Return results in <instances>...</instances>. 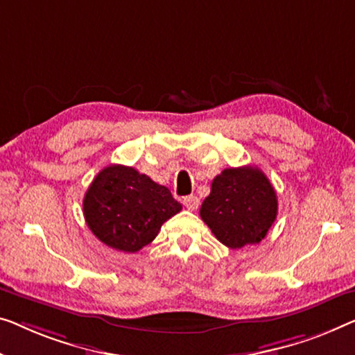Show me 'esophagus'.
<instances>
[{"mask_svg": "<svg viewBox=\"0 0 355 355\" xmlns=\"http://www.w3.org/2000/svg\"><path fill=\"white\" fill-rule=\"evenodd\" d=\"M182 202H183V205L184 207H187L188 210H196L199 207V199H198V196H184V198L182 199Z\"/></svg>", "mask_w": 355, "mask_h": 355, "instance_id": "esophagus-1", "label": "esophagus"}]
</instances>
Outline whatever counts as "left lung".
<instances>
[{"mask_svg":"<svg viewBox=\"0 0 355 355\" xmlns=\"http://www.w3.org/2000/svg\"><path fill=\"white\" fill-rule=\"evenodd\" d=\"M199 214L221 244L242 248L268 234L277 216V196L258 167L225 168L211 182Z\"/></svg>","mask_w":355,"mask_h":355,"instance_id":"8db88e82","label":"left lung"}]
</instances>
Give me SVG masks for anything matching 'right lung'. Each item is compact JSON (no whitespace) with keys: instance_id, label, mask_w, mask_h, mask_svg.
<instances>
[{"instance_id":"obj_1","label":"right lung","mask_w":355,"mask_h":355,"mask_svg":"<svg viewBox=\"0 0 355 355\" xmlns=\"http://www.w3.org/2000/svg\"><path fill=\"white\" fill-rule=\"evenodd\" d=\"M180 210L182 204L166 187L119 164L98 172L83 200L84 218L94 236L125 253L155 241L164 221Z\"/></svg>"}]
</instances>
